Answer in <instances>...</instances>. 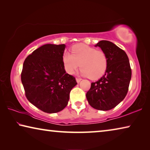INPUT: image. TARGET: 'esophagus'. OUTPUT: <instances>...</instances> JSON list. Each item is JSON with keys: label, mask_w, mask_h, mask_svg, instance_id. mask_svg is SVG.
<instances>
[{"label": "esophagus", "mask_w": 150, "mask_h": 150, "mask_svg": "<svg viewBox=\"0 0 150 150\" xmlns=\"http://www.w3.org/2000/svg\"><path fill=\"white\" fill-rule=\"evenodd\" d=\"M76 81H77V83H79L80 81H81V78L79 77H76Z\"/></svg>", "instance_id": "34e87169"}]
</instances>
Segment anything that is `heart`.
Segmentation results:
<instances>
[{"label": "heart", "mask_w": 150, "mask_h": 150, "mask_svg": "<svg viewBox=\"0 0 150 150\" xmlns=\"http://www.w3.org/2000/svg\"><path fill=\"white\" fill-rule=\"evenodd\" d=\"M62 61L68 73L73 74L80 66L81 73L93 80L98 79L105 74L108 62L105 52L85 44L74 45L71 48V54L65 53Z\"/></svg>", "instance_id": "heart-1"}]
</instances>
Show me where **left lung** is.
<instances>
[{
	"mask_svg": "<svg viewBox=\"0 0 150 150\" xmlns=\"http://www.w3.org/2000/svg\"><path fill=\"white\" fill-rule=\"evenodd\" d=\"M100 47L108 56V67L99 80L91 83L86 97L93 108L108 110L115 108L127 95L132 70L128 55L112 42L102 40L95 47Z\"/></svg>",
	"mask_w": 150,
	"mask_h": 150,
	"instance_id": "8db88e82",
	"label": "left lung"
}]
</instances>
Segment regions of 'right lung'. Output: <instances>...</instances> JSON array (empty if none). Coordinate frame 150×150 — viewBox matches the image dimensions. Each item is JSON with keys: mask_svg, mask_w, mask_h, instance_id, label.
<instances>
[{"mask_svg": "<svg viewBox=\"0 0 150 150\" xmlns=\"http://www.w3.org/2000/svg\"><path fill=\"white\" fill-rule=\"evenodd\" d=\"M65 44H45L24 60L21 81L27 99L44 112L55 113L67 105L71 90L77 84L66 73L62 57Z\"/></svg>", "mask_w": 150, "mask_h": 150, "instance_id": "1", "label": "right lung"}]
</instances>
